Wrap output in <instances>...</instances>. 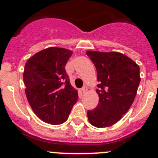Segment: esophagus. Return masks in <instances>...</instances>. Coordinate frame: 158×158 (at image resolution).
<instances>
[{
  "label": "esophagus",
  "instance_id": "1",
  "mask_svg": "<svg viewBox=\"0 0 158 158\" xmlns=\"http://www.w3.org/2000/svg\"><path fill=\"white\" fill-rule=\"evenodd\" d=\"M81 90L82 91V92H83V93H85V92H87V90H88V88H87L86 86H83L82 89H81Z\"/></svg>",
  "mask_w": 158,
  "mask_h": 158
}]
</instances>
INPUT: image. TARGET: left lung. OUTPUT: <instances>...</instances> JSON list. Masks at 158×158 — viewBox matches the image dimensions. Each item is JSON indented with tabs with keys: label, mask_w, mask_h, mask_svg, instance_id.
<instances>
[{
	"label": "left lung",
	"mask_w": 158,
	"mask_h": 158,
	"mask_svg": "<svg viewBox=\"0 0 158 158\" xmlns=\"http://www.w3.org/2000/svg\"><path fill=\"white\" fill-rule=\"evenodd\" d=\"M86 54L95 66L99 82L96 89L99 101L96 108L87 111L89 122L97 128L111 126L126 114L135 100L141 81L140 68L121 52L89 50Z\"/></svg>",
	"instance_id": "left-lung-1"
}]
</instances>
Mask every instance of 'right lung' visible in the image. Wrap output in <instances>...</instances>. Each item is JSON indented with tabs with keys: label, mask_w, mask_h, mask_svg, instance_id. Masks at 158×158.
I'll return each mask as SVG.
<instances>
[{
	"label": "right lung",
	"mask_w": 158,
	"mask_h": 158,
	"mask_svg": "<svg viewBox=\"0 0 158 158\" xmlns=\"http://www.w3.org/2000/svg\"><path fill=\"white\" fill-rule=\"evenodd\" d=\"M73 51L49 47L36 52L25 64V93L33 112L44 122L56 125L67 120L78 100L65 66Z\"/></svg>",
	"instance_id": "right-lung-1"
}]
</instances>
